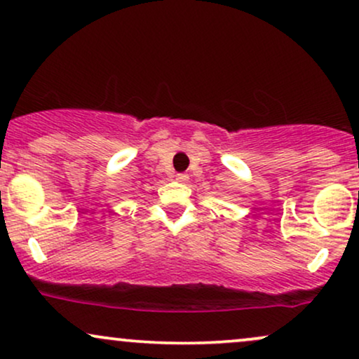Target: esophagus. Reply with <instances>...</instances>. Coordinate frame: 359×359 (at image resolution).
Segmentation results:
<instances>
[{"label":"esophagus","mask_w":359,"mask_h":359,"mask_svg":"<svg viewBox=\"0 0 359 359\" xmlns=\"http://www.w3.org/2000/svg\"><path fill=\"white\" fill-rule=\"evenodd\" d=\"M177 180H179L180 184H185L189 180V175L187 174H177Z\"/></svg>","instance_id":"34e87169"}]
</instances>
